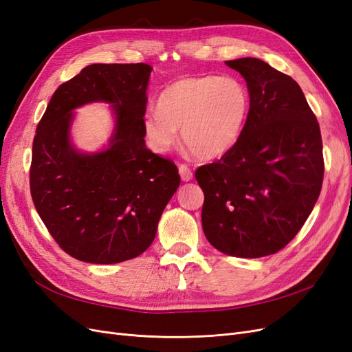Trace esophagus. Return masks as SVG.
Here are the masks:
<instances>
[{"label": "esophagus", "instance_id": "34e87169", "mask_svg": "<svg viewBox=\"0 0 352 352\" xmlns=\"http://www.w3.org/2000/svg\"><path fill=\"white\" fill-rule=\"evenodd\" d=\"M179 175H180V177H182L184 182H189V180H192V172H190V168L186 164L179 166Z\"/></svg>", "mask_w": 352, "mask_h": 352}]
</instances>
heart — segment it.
Returning <instances> with one entry per match:
<instances>
[{"label":"heart","mask_w":352,"mask_h":352,"mask_svg":"<svg viewBox=\"0 0 352 352\" xmlns=\"http://www.w3.org/2000/svg\"><path fill=\"white\" fill-rule=\"evenodd\" d=\"M251 107L250 91L236 76H188L160 92L142 131L157 154L172 150L179 138L202 160L230 151L243 132Z\"/></svg>","instance_id":"heart-1"}]
</instances>
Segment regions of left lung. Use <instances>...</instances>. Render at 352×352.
Instances as JSON below:
<instances>
[{"mask_svg": "<svg viewBox=\"0 0 352 352\" xmlns=\"http://www.w3.org/2000/svg\"><path fill=\"white\" fill-rule=\"evenodd\" d=\"M226 66L247 82L251 107L235 146L195 172L202 229L220 252L258 258L289 243L313 211L324 173L322 135L291 76L252 57Z\"/></svg>", "mask_w": 352, "mask_h": 352, "instance_id": "left-lung-1", "label": "left lung"}]
</instances>
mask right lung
<instances>
[{
  "mask_svg": "<svg viewBox=\"0 0 352 352\" xmlns=\"http://www.w3.org/2000/svg\"><path fill=\"white\" fill-rule=\"evenodd\" d=\"M153 67L91 65L60 85L36 127L30 194L63 251L92 264L141 255L180 184L177 167L148 150L142 120ZM107 102L115 116L107 147L83 153L69 138L74 110Z\"/></svg>",
  "mask_w": 352,
  "mask_h": 352,
  "instance_id": "obj_1",
  "label": "right lung"
}]
</instances>
